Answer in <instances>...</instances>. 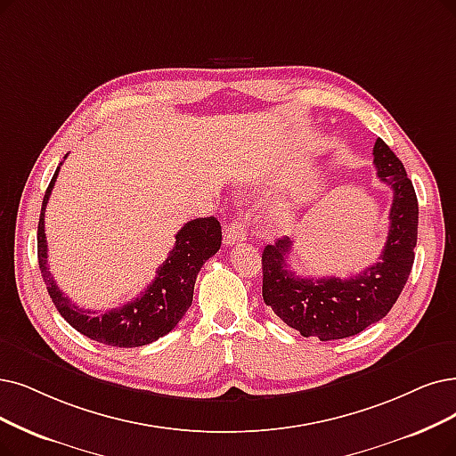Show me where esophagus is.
Returning <instances> with one entry per match:
<instances>
[{"label":"esophagus","mask_w":456,"mask_h":456,"mask_svg":"<svg viewBox=\"0 0 456 456\" xmlns=\"http://www.w3.org/2000/svg\"><path fill=\"white\" fill-rule=\"evenodd\" d=\"M241 241H245V226L243 223L238 221V218H233V221L224 228V243L235 245Z\"/></svg>","instance_id":"esophagus-1"}]
</instances>
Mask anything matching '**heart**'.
I'll return each instance as SVG.
<instances>
[{
    "label": "heart",
    "mask_w": 456,
    "mask_h": 456,
    "mask_svg": "<svg viewBox=\"0 0 456 456\" xmlns=\"http://www.w3.org/2000/svg\"><path fill=\"white\" fill-rule=\"evenodd\" d=\"M296 221H297L296 208L288 202H282L267 209L264 216V226L271 235H282L294 230Z\"/></svg>",
    "instance_id": "heart-1"
}]
</instances>
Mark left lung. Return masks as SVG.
<instances>
[{
    "label": "left lung",
    "mask_w": 456,
    "mask_h": 456,
    "mask_svg": "<svg viewBox=\"0 0 456 456\" xmlns=\"http://www.w3.org/2000/svg\"><path fill=\"white\" fill-rule=\"evenodd\" d=\"M372 155L378 177L393 189L391 226L379 262L350 279H306L288 267L289 238L264 248V301L303 337L337 340L361 333L391 311L410 277L417 245V196L404 165L381 138Z\"/></svg>",
    "instance_id": "obj_1"
}]
</instances>
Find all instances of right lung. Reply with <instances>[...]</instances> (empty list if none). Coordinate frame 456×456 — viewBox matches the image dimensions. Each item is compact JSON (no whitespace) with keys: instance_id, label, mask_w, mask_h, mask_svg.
Instances as JSON below:
<instances>
[{"instance_id":"obj_1","label":"right lung","mask_w":456,"mask_h":456,"mask_svg":"<svg viewBox=\"0 0 456 456\" xmlns=\"http://www.w3.org/2000/svg\"><path fill=\"white\" fill-rule=\"evenodd\" d=\"M58 172L60 167L43 198L37 232V256L43 281L60 314L87 338L108 346H118V348H138V346H145L170 333L189 311L200 269L221 248V223L215 216H206L194 218L181 228L175 233V245L168 258L157 271L155 281L136 299L106 313L84 311L63 296V291L53 282L48 271L45 209Z\"/></svg>"}]
</instances>
